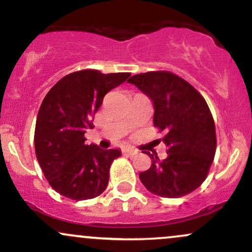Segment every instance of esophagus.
I'll use <instances>...</instances> for the list:
<instances>
[{
  "label": "esophagus",
  "instance_id": "34e87169",
  "mask_svg": "<svg viewBox=\"0 0 252 252\" xmlns=\"http://www.w3.org/2000/svg\"><path fill=\"white\" fill-rule=\"evenodd\" d=\"M123 154L124 155H129V156H134L137 154V150L134 148H126L123 149Z\"/></svg>",
  "mask_w": 252,
  "mask_h": 252
}]
</instances>
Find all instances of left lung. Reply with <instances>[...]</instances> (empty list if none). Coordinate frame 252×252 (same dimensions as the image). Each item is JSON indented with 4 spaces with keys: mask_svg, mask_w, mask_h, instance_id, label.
<instances>
[{
    "mask_svg": "<svg viewBox=\"0 0 252 252\" xmlns=\"http://www.w3.org/2000/svg\"><path fill=\"white\" fill-rule=\"evenodd\" d=\"M154 104V126L166 132L167 158L147 153L152 166L140 180L153 194L180 198L205 181L216 154V126L209 105L190 84L166 71L135 74L128 80Z\"/></svg>",
    "mask_w": 252,
    "mask_h": 252,
    "instance_id": "8db88e82",
    "label": "left lung"
}]
</instances>
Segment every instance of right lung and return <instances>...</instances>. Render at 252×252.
<instances>
[{"mask_svg":"<svg viewBox=\"0 0 252 252\" xmlns=\"http://www.w3.org/2000/svg\"><path fill=\"white\" fill-rule=\"evenodd\" d=\"M130 73L103 74L84 70L67 74L43 98L37 112L34 144L47 181L59 194L73 200L96 198L105 190L112 161L120 149L85 144L103 98Z\"/></svg>","mask_w":252,"mask_h":252,"instance_id":"obj_1","label":"right lung"}]
</instances>
